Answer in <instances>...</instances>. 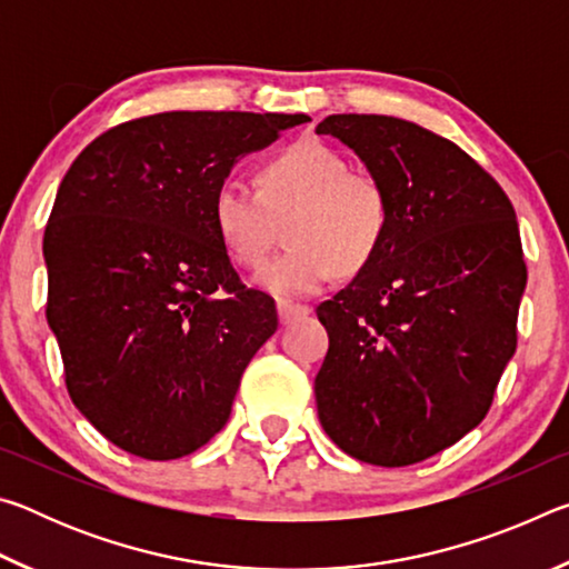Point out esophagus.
<instances>
[{
  "label": "esophagus",
  "instance_id": "obj_1",
  "mask_svg": "<svg viewBox=\"0 0 569 569\" xmlns=\"http://www.w3.org/2000/svg\"><path fill=\"white\" fill-rule=\"evenodd\" d=\"M278 319L281 323H291L296 319H303V316L311 313V306H303V303H291V301H278Z\"/></svg>",
  "mask_w": 569,
  "mask_h": 569
}]
</instances>
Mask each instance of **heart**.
I'll return each instance as SVG.
<instances>
[{
	"instance_id": "obj_1",
	"label": "heart",
	"mask_w": 569,
	"mask_h": 569,
	"mask_svg": "<svg viewBox=\"0 0 569 569\" xmlns=\"http://www.w3.org/2000/svg\"><path fill=\"white\" fill-rule=\"evenodd\" d=\"M291 250L268 263L258 283L273 296H311L339 271L353 276L379 256L391 228V200L379 178L351 170L349 160L319 140L288 146L258 172V190L226 178L213 196V228L236 263L261 268L273 220Z\"/></svg>"
}]
</instances>
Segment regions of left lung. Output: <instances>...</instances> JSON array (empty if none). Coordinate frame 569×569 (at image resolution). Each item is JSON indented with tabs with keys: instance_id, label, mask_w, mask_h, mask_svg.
<instances>
[{
	"instance_id": "8db88e82",
	"label": "left lung",
	"mask_w": 569,
	"mask_h": 569,
	"mask_svg": "<svg viewBox=\"0 0 569 569\" xmlns=\"http://www.w3.org/2000/svg\"><path fill=\"white\" fill-rule=\"evenodd\" d=\"M351 148L391 200L379 256L316 308L326 435L377 467H409L477 427L517 349L527 286L515 208L465 150L389 114L316 124Z\"/></svg>"
}]
</instances>
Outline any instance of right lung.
<instances>
[{
	"mask_svg": "<svg viewBox=\"0 0 569 569\" xmlns=\"http://www.w3.org/2000/svg\"><path fill=\"white\" fill-rule=\"evenodd\" d=\"M308 114L160 112L84 148L44 230L47 323L72 403L104 439L166 461L226 427L278 329L213 228L216 188Z\"/></svg>",
	"mask_w": 569,
	"mask_h": 569,
	"instance_id": "right-lung-1",
	"label": "right lung"
}]
</instances>
